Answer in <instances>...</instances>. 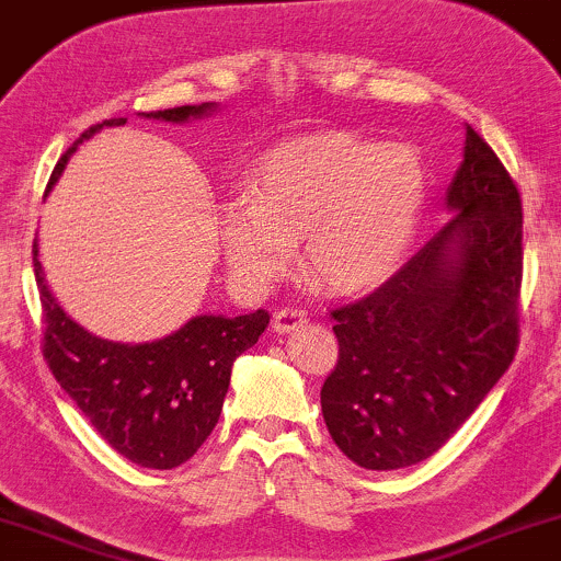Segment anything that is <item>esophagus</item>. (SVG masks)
Returning a JSON list of instances; mask_svg holds the SVG:
<instances>
[{"instance_id": "esophagus-1", "label": "esophagus", "mask_w": 561, "mask_h": 561, "mask_svg": "<svg viewBox=\"0 0 561 561\" xmlns=\"http://www.w3.org/2000/svg\"><path fill=\"white\" fill-rule=\"evenodd\" d=\"M302 323H306V310H300L298 306H287V308L276 310L272 327H274V332L287 334V332H293V329H300Z\"/></svg>"}]
</instances>
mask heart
I'll return each instance as SVG.
<instances>
[{"label": "heart", "instance_id": "1", "mask_svg": "<svg viewBox=\"0 0 561 561\" xmlns=\"http://www.w3.org/2000/svg\"><path fill=\"white\" fill-rule=\"evenodd\" d=\"M426 204V170L413 148L329 133L274 148L253 195L221 208L229 272L263 289L287 272L306 238V272L336 295H363L402 268Z\"/></svg>", "mask_w": 561, "mask_h": 561}]
</instances>
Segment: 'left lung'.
Returning <instances> with one entry per match:
<instances>
[{"mask_svg": "<svg viewBox=\"0 0 561 561\" xmlns=\"http://www.w3.org/2000/svg\"><path fill=\"white\" fill-rule=\"evenodd\" d=\"M447 211L455 216L389 282L332 310L340 360L321 387L323 421L366 470L428 460L515 357L523 204L470 125Z\"/></svg>", "mask_w": 561, "mask_h": 561, "instance_id": "8db88e82", "label": "left lung"}]
</instances>
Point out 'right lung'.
<instances>
[{
	"label": "right lung",
	"mask_w": 561,
	"mask_h": 561,
	"mask_svg": "<svg viewBox=\"0 0 561 561\" xmlns=\"http://www.w3.org/2000/svg\"><path fill=\"white\" fill-rule=\"evenodd\" d=\"M214 110L216 104L174 106L144 117L185 123ZM114 125H125V117L88 127L57 161L49 187L85 138ZM33 272L44 308L46 366L101 438L140 468L172 470L191 460L219 421L234 357L268 327L266 310L234 319L195 316L164 340L123 345L85 332L59 308L46 287L36 242Z\"/></svg>",
	"instance_id": "1"
}]
</instances>
